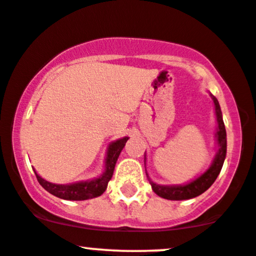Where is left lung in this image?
<instances>
[{
  "label": "left lung",
  "instance_id": "obj_1",
  "mask_svg": "<svg viewBox=\"0 0 256 256\" xmlns=\"http://www.w3.org/2000/svg\"><path fill=\"white\" fill-rule=\"evenodd\" d=\"M212 99L214 103V110H216V119H217V144H218V150L214 157V162H212L211 166L201 174L200 176L196 178L192 182H188L185 185H160L153 182L148 178V182L152 186V190L157 194L160 198H166V200H189V198H196V196L201 195L205 192L210 186L214 182V180L218 176L220 169L223 166V162H224L226 153H227V134H226L224 122L222 119V112H220V106L218 100L214 98L211 94ZM144 164H146V158H144Z\"/></svg>",
  "mask_w": 256,
  "mask_h": 256
}]
</instances>
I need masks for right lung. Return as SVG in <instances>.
Instances as JSON below:
<instances>
[{
  "label": "right lung",
  "mask_w": 256,
  "mask_h": 256,
  "mask_svg": "<svg viewBox=\"0 0 256 256\" xmlns=\"http://www.w3.org/2000/svg\"><path fill=\"white\" fill-rule=\"evenodd\" d=\"M128 137L116 140L109 144V148L106 152V170L100 176L96 179L88 180V182H78L74 184H52V182H46L42 176H38L36 172V176L39 184L44 188L46 192L52 194L56 198H64V200H72V201H80L88 200V198H96L100 196L106 190L108 182L112 179V173H114L115 164H116L118 158H119L120 152L125 147V144L128 142Z\"/></svg>",
  "instance_id": "obj_1"
}]
</instances>
